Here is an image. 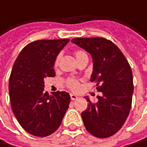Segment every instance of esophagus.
Segmentation results:
<instances>
[{
  "label": "esophagus",
  "mask_w": 147,
  "mask_h": 147,
  "mask_svg": "<svg viewBox=\"0 0 147 147\" xmlns=\"http://www.w3.org/2000/svg\"><path fill=\"white\" fill-rule=\"evenodd\" d=\"M70 98H71L72 100H76L78 98V96L75 95V94H70Z\"/></svg>",
  "instance_id": "1"
}]
</instances>
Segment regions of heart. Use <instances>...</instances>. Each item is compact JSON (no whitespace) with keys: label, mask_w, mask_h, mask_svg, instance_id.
<instances>
[{"label":"heart","mask_w":147,"mask_h":147,"mask_svg":"<svg viewBox=\"0 0 147 147\" xmlns=\"http://www.w3.org/2000/svg\"><path fill=\"white\" fill-rule=\"evenodd\" d=\"M75 56H76V59H79V58H81V57H84V56H87L86 53L83 50H77L75 52ZM59 61H60V55H57L55 60V66H58L59 64ZM67 86L68 88H70L71 90L73 91H77L79 90L80 88V83L75 80V79H68L67 81Z\"/></svg>","instance_id":"obj_1"}]
</instances>
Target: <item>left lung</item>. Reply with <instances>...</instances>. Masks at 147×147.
<instances>
[{
    "instance_id": "obj_1",
    "label": "left lung",
    "mask_w": 147,
    "mask_h": 147,
    "mask_svg": "<svg viewBox=\"0 0 147 147\" xmlns=\"http://www.w3.org/2000/svg\"><path fill=\"white\" fill-rule=\"evenodd\" d=\"M72 42L88 52L93 61L91 81L102 92L98 101L89 98L87 109L81 113L86 130L98 138L115 134L126 121L134 92L131 67L119 48L103 37L74 38Z\"/></svg>"
}]
</instances>
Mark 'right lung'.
<instances>
[{
	"mask_svg": "<svg viewBox=\"0 0 147 147\" xmlns=\"http://www.w3.org/2000/svg\"><path fill=\"white\" fill-rule=\"evenodd\" d=\"M69 39L38 40L26 45L17 57L9 79L13 112L29 134L45 137L60 127L70 103L66 92H44V79L54 77V63Z\"/></svg>",
	"mask_w": 147,
	"mask_h": 147,
	"instance_id": "add662e5",
	"label": "right lung"
}]
</instances>
